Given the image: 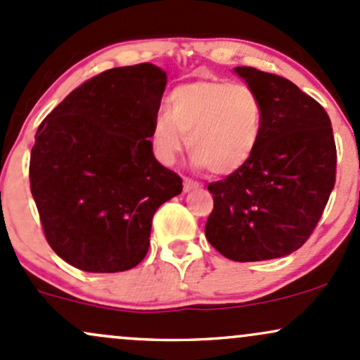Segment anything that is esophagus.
I'll return each mask as SVG.
<instances>
[{
  "label": "esophagus",
  "mask_w": 360,
  "mask_h": 360,
  "mask_svg": "<svg viewBox=\"0 0 360 360\" xmlns=\"http://www.w3.org/2000/svg\"><path fill=\"white\" fill-rule=\"evenodd\" d=\"M197 188H200L199 181H193V180H191V179H184V191H185V192L197 191Z\"/></svg>",
  "instance_id": "1"
}]
</instances>
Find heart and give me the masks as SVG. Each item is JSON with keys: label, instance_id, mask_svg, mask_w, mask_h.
<instances>
[{"label": "heart", "instance_id": "b5f03b06", "mask_svg": "<svg viewBox=\"0 0 360 360\" xmlns=\"http://www.w3.org/2000/svg\"><path fill=\"white\" fill-rule=\"evenodd\" d=\"M264 131V105L246 84L197 79L173 88L167 112L155 117L153 153L173 165L188 146L193 165L214 175H231L248 163Z\"/></svg>", "mask_w": 360, "mask_h": 360}]
</instances>
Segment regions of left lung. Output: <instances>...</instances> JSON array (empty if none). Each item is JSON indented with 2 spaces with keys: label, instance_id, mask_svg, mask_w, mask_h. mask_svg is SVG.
<instances>
[{
  "label": "left lung",
  "instance_id": "obj_1",
  "mask_svg": "<svg viewBox=\"0 0 360 360\" xmlns=\"http://www.w3.org/2000/svg\"><path fill=\"white\" fill-rule=\"evenodd\" d=\"M264 105V131L248 163L209 184L205 238L234 262L285 257L306 243L335 185L337 148L325 108L289 79L238 66Z\"/></svg>",
  "mask_w": 360,
  "mask_h": 360
}]
</instances>
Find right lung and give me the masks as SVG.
I'll return each instance as SVG.
<instances>
[{"label":"right lung","mask_w":360,"mask_h":360,"mask_svg":"<svg viewBox=\"0 0 360 360\" xmlns=\"http://www.w3.org/2000/svg\"><path fill=\"white\" fill-rule=\"evenodd\" d=\"M165 86L167 72L151 63L114 68L72 90L39 126L30 191L51 248L72 267H136L155 212L184 188L149 141Z\"/></svg>","instance_id":"obj_1"}]
</instances>
